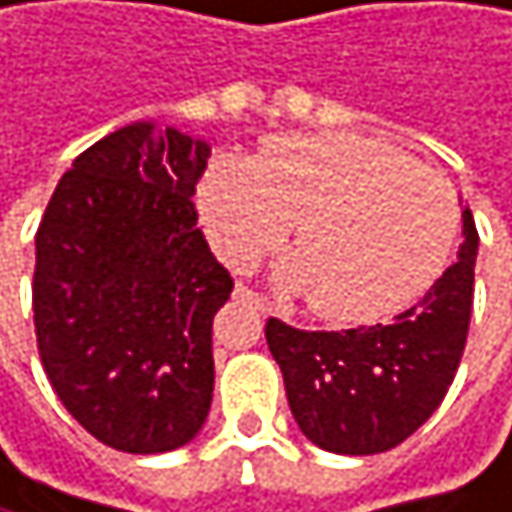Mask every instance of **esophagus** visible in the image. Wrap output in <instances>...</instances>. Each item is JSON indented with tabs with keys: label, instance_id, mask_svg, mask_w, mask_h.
<instances>
[{
	"label": "esophagus",
	"instance_id": "esophagus-1",
	"mask_svg": "<svg viewBox=\"0 0 512 512\" xmlns=\"http://www.w3.org/2000/svg\"><path fill=\"white\" fill-rule=\"evenodd\" d=\"M233 297H236V300H242V303H251L254 309H261L264 315H270V312H273L270 300H264L261 294H254V291H251V288H245V285H236V288H233Z\"/></svg>",
	"mask_w": 512,
	"mask_h": 512
}]
</instances>
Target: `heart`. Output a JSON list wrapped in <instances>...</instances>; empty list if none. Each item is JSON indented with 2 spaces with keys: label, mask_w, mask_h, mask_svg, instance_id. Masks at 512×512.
<instances>
[{
  "label": "heart",
  "mask_w": 512,
  "mask_h": 512,
  "mask_svg": "<svg viewBox=\"0 0 512 512\" xmlns=\"http://www.w3.org/2000/svg\"><path fill=\"white\" fill-rule=\"evenodd\" d=\"M200 215L233 267L279 248L294 221L300 254L288 288L327 321L370 324L404 312L443 276L458 239L449 181L397 145L364 133L267 139L251 160L215 157Z\"/></svg>",
  "instance_id": "1"
}]
</instances>
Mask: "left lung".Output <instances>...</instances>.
I'll return each mask as SVG.
<instances>
[{
	"label": "left lung",
	"instance_id": "1",
	"mask_svg": "<svg viewBox=\"0 0 512 512\" xmlns=\"http://www.w3.org/2000/svg\"><path fill=\"white\" fill-rule=\"evenodd\" d=\"M458 261L391 324L297 331L270 318L267 346L282 370L297 428L318 449L376 455L419 431L455 379L473 309L477 224L461 212Z\"/></svg>",
	"mask_w": 512,
	"mask_h": 512
}]
</instances>
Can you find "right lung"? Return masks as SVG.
I'll return each mask as SVG.
<instances>
[{
    "mask_svg": "<svg viewBox=\"0 0 512 512\" xmlns=\"http://www.w3.org/2000/svg\"><path fill=\"white\" fill-rule=\"evenodd\" d=\"M206 139L136 121L84 154L35 233L32 312L45 373L99 443L154 455L212 407V318L233 291L191 203Z\"/></svg>",
    "mask_w": 512,
    "mask_h": 512,
    "instance_id": "obj_1",
    "label": "right lung"
}]
</instances>
